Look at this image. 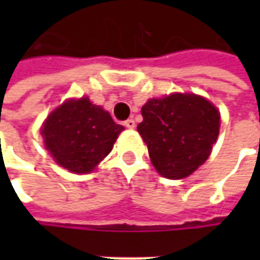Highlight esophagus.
Here are the masks:
<instances>
[{
  "label": "esophagus",
  "instance_id": "1",
  "mask_svg": "<svg viewBox=\"0 0 260 260\" xmlns=\"http://www.w3.org/2000/svg\"><path fill=\"white\" fill-rule=\"evenodd\" d=\"M124 125L127 128H135L136 127V121L133 118H128V120H125L124 121Z\"/></svg>",
  "mask_w": 260,
  "mask_h": 260
}]
</instances>
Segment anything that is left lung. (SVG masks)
<instances>
[{
	"mask_svg": "<svg viewBox=\"0 0 260 260\" xmlns=\"http://www.w3.org/2000/svg\"><path fill=\"white\" fill-rule=\"evenodd\" d=\"M137 125L156 171L168 179H182L198 169L211 153L220 132L214 104L195 94L152 98L142 107Z\"/></svg>",
	"mask_w": 260,
	"mask_h": 260,
	"instance_id": "8db88e82",
	"label": "left lung"
}]
</instances>
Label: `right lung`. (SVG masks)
<instances>
[{
	"instance_id": "1",
	"label": "right lung",
	"mask_w": 260,
	"mask_h": 260,
	"mask_svg": "<svg viewBox=\"0 0 260 260\" xmlns=\"http://www.w3.org/2000/svg\"><path fill=\"white\" fill-rule=\"evenodd\" d=\"M124 127L88 96L68 100L47 115L40 133L57 165L74 174L92 172Z\"/></svg>"
}]
</instances>
